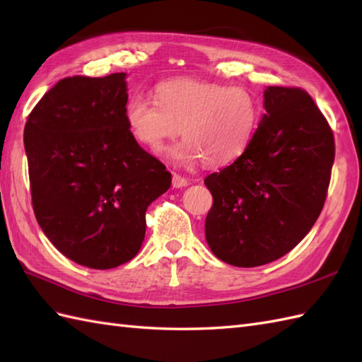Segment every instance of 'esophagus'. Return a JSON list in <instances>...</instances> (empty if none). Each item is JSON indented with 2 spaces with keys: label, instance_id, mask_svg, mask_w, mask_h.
Listing matches in <instances>:
<instances>
[{
  "label": "esophagus",
  "instance_id": "obj_1",
  "mask_svg": "<svg viewBox=\"0 0 362 362\" xmlns=\"http://www.w3.org/2000/svg\"><path fill=\"white\" fill-rule=\"evenodd\" d=\"M188 183H189L188 179H185V177H183V175L177 174V173L173 174V187L174 188H183V187H187Z\"/></svg>",
  "mask_w": 362,
  "mask_h": 362
}]
</instances>
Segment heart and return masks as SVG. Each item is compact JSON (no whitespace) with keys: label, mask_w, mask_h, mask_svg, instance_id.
I'll use <instances>...</instances> for the list:
<instances>
[{"label":"heart","mask_w":362,"mask_h":362,"mask_svg":"<svg viewBox=\"0 0 362 362\" xmlns=\"http://www.w3.org/2000/svg\"><path fill=\"white\" fill-rule=\"evenodd\" d=\"M156 101L130 98L124 107L126 126L136 143L153 152L182 130L185 140L166 152L177 165L233 163L247 151L261 117L258 98L249 88L194 78L158 83Z\"/></svg>","instance_id":"obj_1"}]
</instances>
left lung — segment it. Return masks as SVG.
Masks as SVG:
<instances>
[{
  "label": "left lung",
  "mask_w": 362,
  "mask_h": 362,
  "mask_svg": "<svg viewBox=\"0 0 362 362\" xmlns=\"http://www.w3.org/2000/svg\"><path fill=\"white\" fill-rule=\"evenodd\" d=\"M247 151L205 177V238L219 259L255 267L286 255L324 209L334 161L328 121L305 90L267 87Z\"/></svg>",
  "instance_id": "8db88e82"
}]
</instances>
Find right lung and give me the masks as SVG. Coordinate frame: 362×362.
<instances>
[{"label": "right lung", "mask_w": 362, "mask_h": 362, "mask_svg": "<svg viewBox=\"0 0 362 362\" xmlns=\"http://www.w3.org/2000/svg\"><path fill=\"white\" fill-rule=\"evenodd\" d=\"M126 73L60 79L25 126L30 196L38 226L60 253L91 269L132 259L146 210L171 173L129 134Z\"/></svg>", "instance_id": "1"}]
</instances>
